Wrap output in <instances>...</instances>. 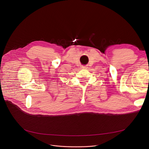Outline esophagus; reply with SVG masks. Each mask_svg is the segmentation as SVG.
<instances>
[{
	"instance_id": "esophagus-1",
	"label": "esophagus",
	"mask_w": 149,
	"mask_h": 149,
	"mask_svg": "<svg viewBox=\"0 0 149 149\" xmlns=\"http://www.w3.org/2000/svg\"><path fill=\"white\" fill-rule=\"evenodd\" d=\"M87 66H82V68L83 69H87Z\"/></svg>"
}]
</instances>
